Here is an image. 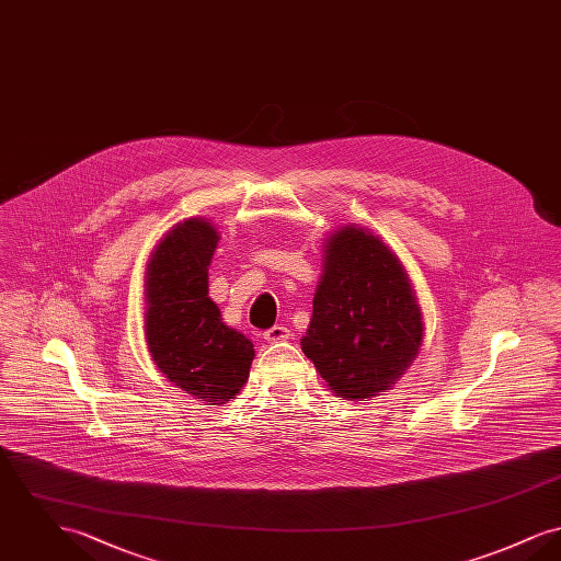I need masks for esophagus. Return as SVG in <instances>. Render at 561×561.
I'll list each match as a JSON object with an SVG mask.
<instances>
[{
	"label": "esophagus",
	"instance_id": "1",
	"mask_svg": "<svg viewBox=\"0 0 561 561\" xmlns=\"http://www.w3.org/2000/svg\"><path fill=\"white\" fill-rule=\"evenodd\" d=\"M263 336L268 343H282V341L290 339V330L286 325H273V328H268Z\"/></svg>",
	"mask_w": 561,
	"mask_h": 561
}]
</instances>
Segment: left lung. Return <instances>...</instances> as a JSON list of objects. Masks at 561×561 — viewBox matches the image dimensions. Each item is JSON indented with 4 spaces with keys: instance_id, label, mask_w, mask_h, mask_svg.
Returning a JSON list of instances; mask_svg holds the SVG:
<instances>
[{
    "instance_id": "8db88e82",
    "label": "left lung",
    "mask_w": 561,
    "mask_h": 561,
    "mask_svg": "<svg viewBox=\"0 0 561 561\" xmlns=\"http://www.w3.org/2000/svg\"><path fill=\"white\" fill-rule=\"evenodd\" d=\"M325 248L300 347L336 396L368 400L387 391L416 357L421 307L400 259L373 233L343 227Z\"/></svg>"
}]
</instances>
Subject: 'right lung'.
<instances>
[{"instance_id": "right-lung-1", "label": "right lung", "mask_w": 561, "mask_h": 561, "mask_svg": "<svg viewBox=\"0 0 561 561\" xmlns=\"http://www.w3.org/2000/svg\"><path fill=\"white\" fill-rule=\"evenodd\" d=\"M218 233L188 218L165 233L147 267V343L153 362L195 400L225 403L248 380L252 343L222 323L208 296Z\"/></svg>"}]
</instances>
